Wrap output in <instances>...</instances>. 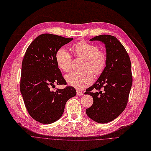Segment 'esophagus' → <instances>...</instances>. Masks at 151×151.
I'll return each mask as SVG.
<instances>
[{
    "label": "esophagus",
    "instance_id": "esophagus-1",
    "mask_svg": "<svg viewBox=\"0 0 151 151\" xmlns=\"http://www.w3.org/2000/svg\"><path fill=\"white\" fill-rule=\"evenodd\" d=\"M77 95L82 96V95H83V93L82 91H81L80 90H77Z\"/></svg>",
    "mask_w": 151,
    "mask_h": 151
}]
</instances>
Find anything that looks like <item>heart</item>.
Instances as JSON below:
<instances>
[{
	"label": "heart",
	"mask_w": 151,
	"mask_h": 151,
	"mask_svg": "<svg viewBox=\"0 0 151 151\" xmlns=\"http://www.w3.org/2000/svg\"><path fill=\"white\" fill-rule=\"evenodd\" d=\"M74 55L77 57L85 58L83 65L84 71H72L66 75L67 82L78 89H83L88 87L93 81L95 75L101 74L104 70L107 63L106 55L99 52L98 46L91 43L81 41L73 45ZM58 66L63 71L70 69L73 62V57L68 50L64 47H61L57 50L55 55Z\"/></svg>",
	"instance_id": "heart-1"
}]
</instances>
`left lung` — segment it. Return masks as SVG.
<instances>
[{"instance_id":"obj_1","label":"left lung","mask_w":151,"mask_h":151,"mask_svg":"<svg viewBox=\"0 0 151 151\" xmlns=\"http://www.w3.org/2000/svg\"><path fill=\"white\" fill-rule=\"evenodd\" d=\"M90 40L105 44L107 63L97 81L85 92L93 98V103L86 113L96 122L106 124L116 119L127 106L133 82L131 61L116 37L100 35Z\"/></svg>"}]
</instances>
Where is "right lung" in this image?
I'll return each mask as SVG.
<instances>
[{
	"label": "right lung",
	"mask_w": 151,
	"mask_h": 151,
	"mask_svg": "<svg viewBox=\"0 0 151 151\" xmlns=\"http://www.w3.org/2000/svg\"><path fill=\"white\" fill-rule=\"evenodd\" d=\"M72 40L73 38L43 34L26 50L21 67L20 91L28 113L41 124H50L58 120L68 100L76 95L73 87L50 90L55 84L66 83L55 55L57 50Z\"/></svg>",
	"instance_id": "1"
}]
</instances>
